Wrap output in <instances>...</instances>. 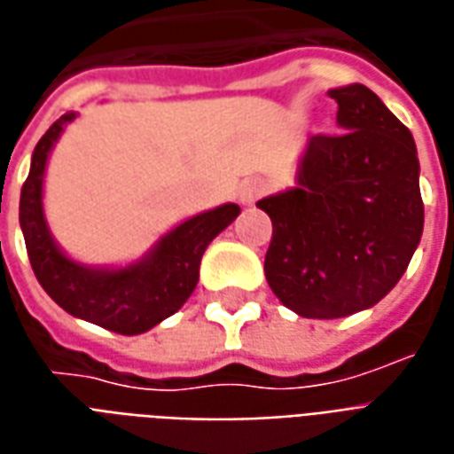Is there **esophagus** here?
<instances>
[{
  "mask_svg": "<svg viewBox=\"0 0 454 454\" xmlns=\"http://www.w3.org/2000/svg\"><path fill=\"white\" fill-rule=\"evenodd\" d=\"M266 193V184L261 181V178H249V181H244L239 186V200L244 205H251V203H256L259 200L261 195Z\"/></svg>",
  "mask_w": 454,
  "mask_h": 454,
  "instance_id": "obj_1",
  "label": "esophagus"
}]
</instances>
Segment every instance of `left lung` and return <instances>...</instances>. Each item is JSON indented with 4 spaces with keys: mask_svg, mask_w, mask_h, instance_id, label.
Segmentation results:
<instances>
[{
    "mask_svg": "<svg viewBox=\"0 0 454 454\" xmlns=\"http://www.w3.org/2000/svg\"><path fill=\"white\" fill-rule=\"evenodd\" d=\"M329 96L339 104V135H312L297 186L256 203L273 223L268 286L307 319H339L380 302L423 234L409 128L363 84Z\"/></svg>",
    "mask_w": 454,
    "mask_h": 454,
    "instance_id": "left-lung-1",
    "label": "left lung"
}]
</instances>
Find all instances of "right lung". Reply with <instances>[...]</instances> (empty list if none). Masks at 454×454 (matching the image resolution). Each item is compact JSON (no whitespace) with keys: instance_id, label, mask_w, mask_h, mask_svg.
I'll use <instances>...</instances> for the list:
<instances>
[{"instance_id":"1","label":"right lung","mask_w":454,"mask_h":454,"mask_svg":"<svg viewBox=\"0 0 454 454\" xmlns=\"http://www.w3.org/2000/svg\"><path fill=\"white\" fill-rule=\"evenodd\" d=\"M74 111L51 125L31 157V171L21 188L19 223L33 273L43 290L72 317L122 336H137L178 312L198 286L200 259L207 244L227 230L239 205L224 203L176 224L142 259L128 266H87L69 259L52 239L43 210V178L55 142Z\"/></svg>"}]
</instances>
